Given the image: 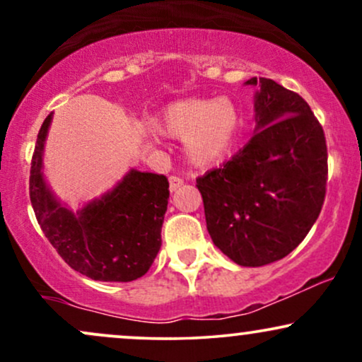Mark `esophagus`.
I'll use <instances>...</instances> for the list:
<instances>
[{"mask_svg": "<svg viewBox=\"0 0 362 362\" xmlns=\"http://www.w3.org/2000/svg\"><path fill=\"white\" fill-rule=\"evenodd\" d=\"M168 182H170V190H172V192H175V190H178L182 185H184V180H182L180 177H173L172 175L168 178Z\"/></svg>", "mask_w": 362, "mask_h": 362, "instance_id": "esophagus-1", "label": "esophagus"}]
</instances>
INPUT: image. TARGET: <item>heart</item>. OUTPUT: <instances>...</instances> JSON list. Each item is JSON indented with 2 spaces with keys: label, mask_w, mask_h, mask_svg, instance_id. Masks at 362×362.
I'll use <instances>...</instances> for the list:
<instances>
[{
  "label": "heart",
  "mask_w": 362,
  "mask_h": 362,
  "mask_svg": "<svg viewBox=\"0 0 362 362\" xmlns=\"http://www.w3.org/2000/svg\"><path fill=\"white\" fill-rule=\"evenodd\" d=\"M242 124V110L230 98L189 97L165 105L155 129L167 138H184L187 160L207 168L230 155Z\"/></svg>",
  "instance_id": "b5f03b06"
}]
</instances>
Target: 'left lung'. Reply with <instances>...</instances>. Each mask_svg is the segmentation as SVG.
Segmentation results:
<instances>
[{
	"label": "left lung",
	"mask_w": 362,
	"mask_h": 362,
	"mask_svg": "<svg viewBox=\"0 0 362 362\" xmlns=\"http://www.w3.org/2000/svg\"><path fill=\"white\" fill-rule=\"evenodd\" d=\"M255 134L219 168L197 178L207 231L235 264L284 259L317 221L327 187L323 129L298 93L250 78Z\"/></svg>",
	"instance_id": "left-lung-1"
}]
</instances>
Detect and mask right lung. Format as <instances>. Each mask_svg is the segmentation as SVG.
Instances as JSON below:
<instances>
[{
  "label": "right lung",
  "instance_id": "add662e5",
  "mask_svg": "<svg viewBox=\"0 0 362 362\" xmlns=\"http://www.w3.org/2000/svg\"><path fill=\"white\" fill-rule=\"evenodd\" d=\"M51 122L49 114L37 136L30 168V202L45 238L69 267L90 279L129 282L144 276L161 247L170 197L167 177L131 168L114 189L74 213L44 178Z\"/></svg>",
  "mask_w": 362,
  "mask_h": 362
}]
</instances>
